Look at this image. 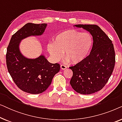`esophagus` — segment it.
Listing matches in <instances>:
<instances>
[{
    "mask_svg": "<svg viewBox=\"0 0 122 122\" xmlns=\"http://www.w3.org/2000/svg\"><path fill=\"white\" fill-rule=\"evenodd\" d=\"M61 69L64 70V69H66V68H67V67H66V66L64 64H61Z\"/></svg>",
    "mask_w": 122,
    "mask_h": 122,
    "instance_id": "34e87169",
    "label": "esophagus"
}]
</instances>
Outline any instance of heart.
Listing matches in <instances>:
<instances>
[{
	"label": "heart",
	"mask_w": 122,
	"mask_h": 122,
	"mask_svg": "<svg viewBox=\"0 0 122 122\" xmlns=\"http://www.w3.org/2000/svg\"><path fill=\"white\" fill-rule=\"evenodd\" d=\"M92 45V36L89 33L69 30L56 35L53 42L48 43L47 49L54 61L61 59L64 53L68 61L76 64L87 56Z\"/></svg>",
	"instance_id": "1"
}]
</instances>
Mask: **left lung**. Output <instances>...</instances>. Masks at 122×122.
Listing matches in <instances>:
<instances>
[{"label": "left lung", "instance_id": "left-lung-1", "mask_svg": "<svg viewBox=\"0 0 122 122\" xmlns=\"http://www.w3.org/2000/svg\"><path fill=\"white\" fill-rule=\"evenodd\" d=\"M93 36L91 53L82 61L69 68L73 71L71 87L80 94H90L99 91L107 83L114 69L116 56L112 41L96 25L78 24Z\"/></svg>", "mask_w": 122, "mask_h": 122}]
</instances>
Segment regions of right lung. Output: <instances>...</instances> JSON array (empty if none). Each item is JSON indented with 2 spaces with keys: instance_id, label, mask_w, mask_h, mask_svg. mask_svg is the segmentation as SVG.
<instances>
[{
  "instance_id": "1",
  "label": "right lung",
  "mask_w": 122,
  "mask_h": 122,
  "mask_svg": "<svg viewBox=\"0 0 122 122\" xmlns=\"http://www.w3.org/2000/svg\"><path fill=\"white\" fill-rule=\"evenodd\" d=\"M47 24L27 23L11 36L6 54L8 71L18 87L25 92L36 94L46 91L60 65L49 62L44 55L34 59L23 56L19 48L21 40L31 36H41Z\"/></svg>"
}]
</instances>
